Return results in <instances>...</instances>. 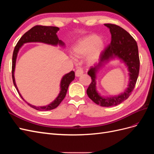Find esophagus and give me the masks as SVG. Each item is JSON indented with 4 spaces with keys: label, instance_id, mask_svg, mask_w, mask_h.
Listing matches in <instances>:
<instances>
[{
    "label": "esophagus",
    "instance_id": "34e87169",
    "mask_svg": "<svg viewBox=\"0 0 154 154\" xmlns=\"http://www.w3.org/2000/svg\"><path fill=\"white\" fill-rule=\"evenodd\" d=\"M83 70L82 69V68H79V69H78L76 71V72H75V74H76V76H77V77H79V76H80L82 74H83Z\"/></svg>",
    "mask_w": 154,
    "mask_h": 154
}]
</instances>
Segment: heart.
Segmentation results:
<instances>
[{
    "label": "heart",
    "instance_id": "obj_1",
    "mask_svg": "<svg viewBox=\"0 0 154 154\" xmlns=\"http://www.w3.org/2000/svg\"><path fill=\"white\" fill-rule=\"evenodd\" d=\"M104 48V42L95 35L86 36L79 40L73 48L74 55L83 57L86 55L88 63H93L98 60Z\"/></svg>",
    "mask_w": 154,
    "mask_h": 154
}]
</instances>
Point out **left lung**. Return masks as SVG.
I'll list each match as a JSON object with an SVG mask.
<instances>
[{
	"instance_id": "left-lung-1",
	"label": "left lung",
	"mask_w": 154,
	"mask_h": 154,
	"mask_svg": "<svg viewBox=\"0 0 154 154\" xmlns=\"http://www.w3.org/2000/svg\"><path fill=\"white\" fill-rule=\"evenodd\" d=\"M110 29L111 42L100 56L98 64L91 67L87 74L92 82L87 90L89 98L101 106H116L127 100L136 85L139 71V58L137 42L133 37L122 27L112 24H105ZM118 58L123 62L129 73L128 87L120 95L114 97L101 96L96 88L97 73L104 64L110 60Z\"/></svg>"
}]
</instances>
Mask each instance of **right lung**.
<instances>
[{
  "label": "right lung",
  "mask_w": 154,
  "mask_h": 154,
  "mask_svg": "<svg viewBox=\"0 0 154 154\" xmlns=\"http://www.w3.org/2000/svg\"><path fill=\"white\" fill-rule=\"evenodd\" d=\"M59 27H54V26H36L32 27L31 29L27 31L26 33L23 35L20 39L18 40L17 44L15 49L13 51V58H12V78L13 84L15 85L16 89L19 94L20 96L22 97V100H24L20 93L18 91L17 86L16 85V82L15 80V69L16 65V60L17 58V54L18 53L20 49L24 44L29 43V42H41L46 44H49L51 45L57 46L58 45L65 47V44L61 40H59L57 32L59 31ZM75 77L74 72L71 71L70 72L65 74L62 77L61 82H60V91L58 96L56 97V99L51 102L48 105L42 106H36L35 105H32L30 103H27L26 101H24L32 108H33L37 110L40 111H47L53 110L60 105L62 100L66 97L69 85L72 81L74 80Z\"/></svg>",
  "instance_id": "1"
}]
</instances>
